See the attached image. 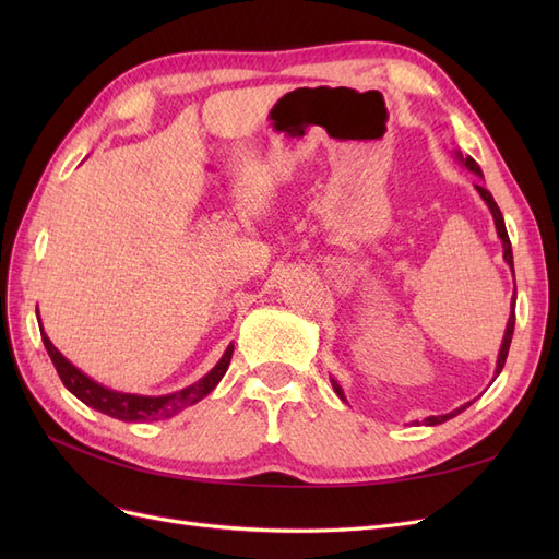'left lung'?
Masks as SVG:
<instances>
[{"label":"left lung","mask_w":559,"mask_h":559,"mask_svg":"<svg viewBox=\"0 0 559 559\" xmlns=\"http://www.w3.org/2000/svg\"><path fill=\"white\" fill-rule=\"evenodd\" d=\"M454 156H456V160H460V163L466 167V170H471L473 175H478V177L483 179V170H480V165H478L476 160H473L471 156H464L462 151H456ZM476 191H478V193H480V198L485 200V205L489 207V212H492L495 226H497V235H499V240H501V245H503V261L509 263V265H511V270H513V249H511L509 233H506V224H503L501 210H499V205L495 202L492 193H489V191L485 189V186L476 183ZM513 277H515V270H513ZM513 329H515V294H513V298H511V317H509V324H506V333H503L501 349H499V357H497V370H495V378L501 373V368H503V364H506V357H509V347H511V341H513ZM331 384H333V389H335V394L341 396L343 401H347V399H345V392H343V386L337 384L333 378H331ZM473 401H476V399H473ZM473 401H468V403L460 405V408H454L452 413H445V415H429V417L421 419V425H427V427L443 425V421H448V419H452L454 415H460L462 411H466ZM413 425H419V421H413Z\"/></svg>","instance_id":"left-lung-1"}]
</instances>
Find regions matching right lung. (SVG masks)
I'll use <instances>...</instances> for the list:
<instances>
[{
  "mask_svg": "<svg viewBox=\"0 0 559 559\" xmlns=\"http://www.w3.org/2000/svg\"><path fill=\"white\" fill-rule=\"evenodd\" d=\"M37 319L41 321L39 310H37ZM39 331H41L44 347L48 352L50 361H53L62 384L70 389V392L79 401L91 405V408L105 413L114 419H121V421H156V419H167V417L181 413L183 408H189V405L205 399L212 389L222 382V378L228 370V364L233 359V345H228L224 357L216 361V366L210 370L207 376H202L198 382L179 389V392L165 394V396L126 394V392H116V389H109L105 384L95 382L93 378H88L72 361H67L62 357V352L53 343H50V337L44 333V326H39Z\"/></svg>",
  "mask_w": 559,
  "mask_h": 559,
  "instance_id": "right-lung-1",
  "label": "right lung"
}]
</instances>
